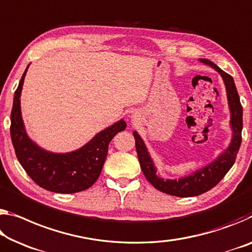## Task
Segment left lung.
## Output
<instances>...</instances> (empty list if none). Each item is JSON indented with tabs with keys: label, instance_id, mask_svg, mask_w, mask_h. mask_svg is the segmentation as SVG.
<instances>
[{
	"label": "left lung",
	"instance_id": "1",
	"mask_svg": "<svg viewBox=\"0 0 252 252\" xmlns=\"http://www.w3.org/2000/svg\"><path fill=\"white\" fill-rule=\"evenodd\" d=\"M199 62L217 70L221 75L223 82H224L227 104H229L231 115L230 126L231 130H232V138H231L229 147L222 154H220L215 160L204 166L203 168L194 171L189 176H184L178 179H165L157 174V168H156L154 160L151 159L149 151H148L142 138L139 135L137 131H133L138 159L147 181L156 189L178 197L197 196V195H201L213 189L225 176L231 167L233 166L242 140V106L233 78L209 59L201 58Z\"/></svg>",
	"mask_w": 252,
	"mask_h": 252
}]
</instances>
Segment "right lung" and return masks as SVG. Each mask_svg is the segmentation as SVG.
<instances>
[{
  "mask_svg": "<svg viewBox=\"0 0 252 252\" xmlns=\"http://www.w3.org/2000/svg\"><path fill=\"white\" fill-rule=\"evenodd\" d=\"M28 68L29 65L14 93L11 112V139L19 162L31 179L47 190L71 194L90 189L101 174L111 140L120 131L126 130V121L121 119L105 127L70 153L57 154L42 149L29 138L22 120L20 97Z\"/></svg>",
  "mask_w": 252,
  "mask_h": 252,
  "instance_id": "add662e5",
  "label": "right lung"
}]
</instances>
